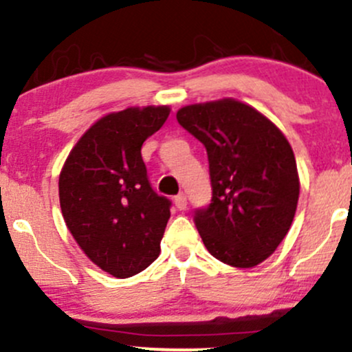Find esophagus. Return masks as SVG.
Wrapping results in <instances>:
<instances>
[{
  "label": "esophagus",
  "mask_w": 352,
  "mask_h": 352,
  "mask_svg": "<svg viewBox=\"0 0 352 352\" xmlns=\"http://www.w3.org/2000/svg\"><path fill=\"white\" fill-rule=\"evenodd\" d=\"M175 207L179 210H184L187 207V195L186 194H179V195H175Z\"/></svg>",
  "instance_id": "obj_1"
}]
</instances>
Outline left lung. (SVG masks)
<instances>
[{"label":"left lung","instance_id":"8db88e82","mask_svg":"<svg viewBox=\"0 0 352 352\" xmlns=\"http://www.w3.org/2000/svg\"><path fill=\"white\" fill-rule=\"evenodd\" d=\"M177 121L206 146L212 199L194 212L207 251L226 265L251 268L278 248L297 210V164L268 118L234 101L179 109Z\"/></svg>","mask_w":352,"mask_h":352}]
</instances>
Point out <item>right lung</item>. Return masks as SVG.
I'll return each mask as SVG.
<instances>
[{
	"label": "right lung",
	"mask_w": 352,
	"mask_h": 352,
	"mask_svg": "<svg viewBox=\"0 0 352 352\" xmlns=\"http://www.w3.org/2000/svg\"><path fill=\"white\" fill-rule=\"evenodd\" d=\"M166 106L128 108L92 124L58 177L60 209L89 260L116 278L148 268L160 254L170 199L150 186L143 142L164 126Z\"/></svg>",
	"instance_id": "1"
}]
</instances>
